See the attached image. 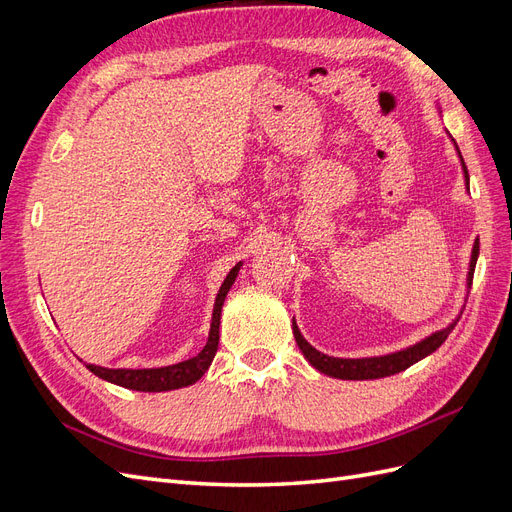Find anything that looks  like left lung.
Listing matches in <instances>:
<instances>
[{"label":"left lung","instance_id":"1","mask_svg":"<svg viewBox=\"0 0 512 512\" xmlns=\"http://www.w3.org/2000/svg\"><path fill=\"white\" fill-rule=\"evenodd\" d=\"M438 113L440 106H438ZM448 134V130H446ZM448 138H451V134H448ZM451 143L455 145V151H457V158L461 162V170H463V183H466V192L470 190V177H468V168H466V162H463L461 158V151L455 143V138H451ZM476 260H478V239L474 241L472 245V254H470V262H468V273H466V294L472 286V277H474V267H476ZM459 322V314L455 316V320H451L446 324V327L438 329L429 333L427 337H423L421 342H416L412 346H406L401 350H395V352H389V354H380V356H363V359H342V356H329L324 354L320 350H316L312 344L307 342V339L301 335L297 322H294L292 318V333H294V339H297V346L299 350L303 352L305 359L309 361V365H312L314 369H318L320 374H327L331 378H339V380H376V378H386V376H393V374H399V371L408 369L410 365L418 363L421 359H425V356H429L431 352H436L442 344L444 339L448 337V333H451L455 329V324Z\"/></svg>","mask_w":512,"mask_h":512}]
</instances>
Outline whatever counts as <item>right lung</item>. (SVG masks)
Instances as JSON below:
<instances>
[{
    "label": "right lung",
    "mask_w": 512,
    "mask_h": 512,
    "mask_svg": "<svg viewBox=\"0 0 512 512\" xmlns=\"http://www.w3.org/2000/svg\"><path fill=\"white\" fill-rule=\"evenodd\" d=\"M243 267V260L237 262L226 275V280L222 282L218 297H215L213 303V314H211V327H209V337L205 348L200 350L196 356L188 361H181L175 365H166V367H145V369H111V367H100V365H91L85 363V367L96 374L98 378L123 386V389L130 391H143V393H162V391H175V389H183V386H190L196 380L203 378L205 371L209 369L215 352H218V344H220V316H222V305L226 301V294L235 284L237 275Z\"/></svg>",
    "instance_id": "1"
}]
</instances>
